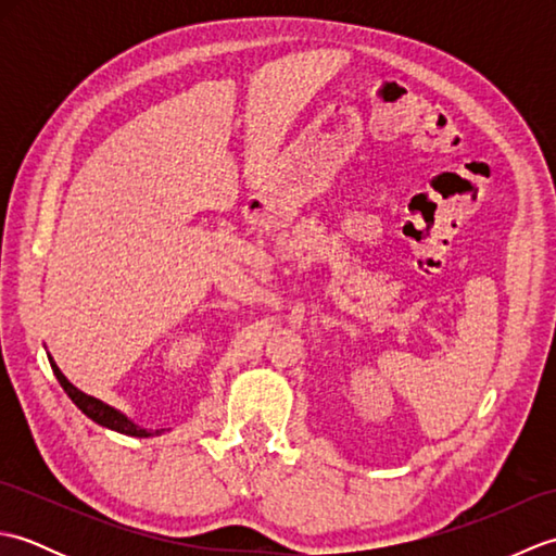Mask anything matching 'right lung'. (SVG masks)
I'll use <instances>...</instances> for the list:
<instances>
[{"label":"right lung","mask_w":556,"mask_h":556,"mask_svg":"<svg viewBox=\"0 0 556 556\" xmlns=\"http://www.w3.org/2000/svg\"><path fill=\"white\" fill-rule=\"evenodd\" d=\"M50 365H52V370H54V375H56L59 384H62L64 392L68 394V399L74 401V404H76L83 413H86V416H88L90 420H96L98 425H102V428H110V430H116V432H122V434H131V437H150V434H152V432H148V430H143V428H138V425L128 420V418L124 416V413H119V410L108 406V404H102L100 399L83 394L80 389H76L74 384H71V382L66 380L64 372L56 368V363H54L52 358H50ZM155 432H160V430H155Z\"/></svg>","instance_id":"obj_1"}]
</instances>
